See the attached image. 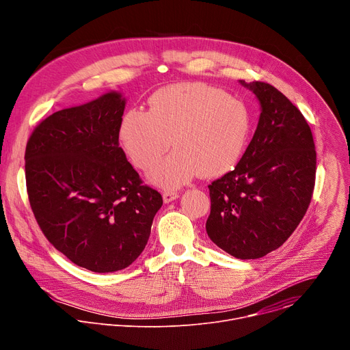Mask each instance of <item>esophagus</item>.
<instances>
[{"mask_svg":"<svg viewBox=\"0 0 350 350\" xmlns=\"http://www.w3.org/2000/svg\"><path fill=\"white\" fill-rule=\"evenodd\" d=\"M163 202L165 204H170V202H173L174 201V199H177L178 198V193L177 192H163Z\"/></svg>","mask_w":350,"mask_h":350,"instance_id":"obj_1","label":"esophagus"}]
</instances>
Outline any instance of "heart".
Wrapping results in <instances>:
<instances>
[{
	"label": "heart",
	"mask_w": 350,
	"mask_h": 350,
	"mask_svg": "<svg viewBox=\"0 0 350 350\" xmlns=\"http://www.w3.org/2000/svg\"><path fill=\"white\" fill-rule=\"evenodd\" d=\"M252 129L245 103L199 81L169 84L149 98V109H129L119 138L131 162L151 166L148 180L161 188H178L198 174L219 177L239 162Z\"/></svg>",
	"instance_id": "b5f03b06"
}]
</instances>
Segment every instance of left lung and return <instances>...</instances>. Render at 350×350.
<instances>
[{
	"label": "left lung",
	"instance_id": "obj_1",
	"mask_svg": "<svg viewBox=\"0 0 350 350\" xmlns=\"http://www.w3.org/2000/svg\"><path fill=\"white\" fill-rule=\"evenodd\" d=\"M260 105L255 134L235 169L209 185V238L228 255L247 260L275 251L304 219L314 188L312 130L275 87L239 80Z\"/></svg>",
	"mask_w": 350,
	"mask_h": 350
}]
</instances>
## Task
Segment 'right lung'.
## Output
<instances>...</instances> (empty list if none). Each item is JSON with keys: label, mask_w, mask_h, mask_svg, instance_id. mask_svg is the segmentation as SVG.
I'll list each match as a JSON object with an SVG mask.
<instances>
[{"label": "right lung", "mask_w": 350, "mask_h": 350, "mask_svg": "<svg viewBox=\"0 0 350 350\" xmlns=\"http://www.w3.org/2000/svg\"><path fill=\"white\" fill-rule=\"evenodd\" d=\"M124 108L122 92H105L48 116L26 146L27 193L41 231L69 260L94 273L129 267L163 205L119 146Z\"/></svg>", "instance_id": "1"}]
</instances>
